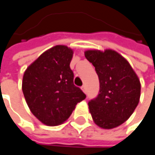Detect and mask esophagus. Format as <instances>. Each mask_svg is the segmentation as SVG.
<instances>
[{"mask_svg":"<svg viewBox=\"0 0 155 155\" xmlns=\"http://www.w3.org/2000/svg\"><path fill=\"white\" fill-rule=\"evenodd\" d=\"M81 90L83 91V92L86 93V87H85V85H82L81 86Z\"/></svg>","mask_w":155,"mask_h":155,"instance_id":"esophagus-1","label":"esophagus"}]
</instances>
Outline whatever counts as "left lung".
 I'll return each mask as SVG.
<instances>
[{
	"label": "left lung",
	"instance_id": "1",
	"mask_svg": "<svg viewBox=\"0 0 155 155\" xmlns=\"http://www.w3.org/2000/svg\"><path fill=\"white\" fill-rule=\"evenodd\" d=\"M85 56L96 69L100 91L89 101L93 121L104 129L125 123L137 107L141 92L138 75L124 57L112 49H90Z\"/></svg>",
	"mask_w": 155,
	"mask_h": 155
}]
</instances>
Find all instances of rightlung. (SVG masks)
<instances>
[{
  "instance_id": "obj_1",
  "label": "right lung",
  "mask_w": 155,
  "mask_h": 155,
  "mask_svg": "<svg viewBox=\"0 0 155 155\" xmlns=\"http://www.w3.org/2000/svg\"><path fill=\"white\" fill-rule=\"evenodd\" d=\"M74 51L56 45L43 53L25 70L21 89L30 111L42 123L58 126L85 98L74 85L70 64Z\"/></svg>"
}]
</instances>
